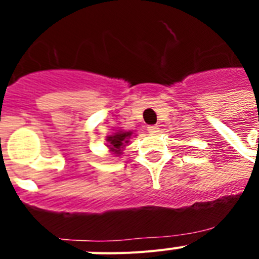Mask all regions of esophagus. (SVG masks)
I'll use <instances>...</instances> for the list:
<instances>
[{"instance_id": "1", "label": "esophagus", "mask_w": 259, "mask_h": 259, "mask_svg": "<svg viewBox=\"0 0 259 259\" xmlns=\"http://www.w3.org/2000/svg\"><path fill=\"white\" fill-rule=\"evenodd\" d=\"M148 132L152 135L158 134V132H159V127H158V125H149V127H148Z\"/></svg>"}]
</instances>
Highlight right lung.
<instances>
[{"instance_id":"1","label":"right lung","mask_w":259,"mask_h":259,"mask_svg":"<svg viewBox=\"0 0 259 259\" xmlns=\"http://www.w3.org/2000/svg\"><path fill=\"white\" fill-rule=\"evenodd\" d=\"M132 136L136 137V135L132 131H124L122 128H119V130L114 131L111 135L106 136V146L109 148V152L113 155H115V157L122 155L123 150L128 145Z\"/></svg>"}]
</instances>
